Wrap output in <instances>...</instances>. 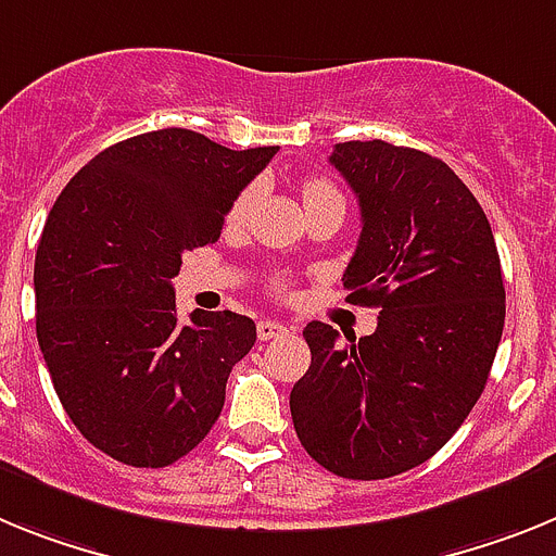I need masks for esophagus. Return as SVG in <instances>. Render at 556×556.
Here are the masks:
<instances>
[{
	"mask_svg": "<svg viewBox=\"0 0 556 556\" xmlns=\"http://www.w3.org/2000/svg\"><path fill=\"white\" fill-rule=\"evenodd\" d=\"M288 336V327L279 325V321H260L257 325V338L260 341H274V338Z\"/></svg>",
	"mask_w": 556,
	"mask_h": 556,
	"instance_id": "34e87169",
	"label": "esophagus"
}]
</instances>
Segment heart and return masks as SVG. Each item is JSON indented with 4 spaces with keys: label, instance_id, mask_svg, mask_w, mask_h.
<instances>
[{
    "label": "heart",
    "instance_id": "obj_1",
    "mask_svg": "<svg viewBox=\"0 0 556 556\" xmlns=\"http://www.w3.org/2000/svg\"><path fill=\"white\" fill-rule=\"evenodd\" d=\"M302 198H305V206H316V204H327V201H341V195H338L336 187L330 185V181H325V178H307L305 185H302ZM251 201H254V190H245L243 195L235 201V206H231L229 218L231 220H243L245 212H249Z\"/></svg>",
    "mask_w": 556,
    "mask_h": 556
}]
</instances>
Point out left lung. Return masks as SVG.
Wrapping results in <instances>:
<instances>
[{
    "label": "left lung",
    "instance_id": "8db88e82",
    "mask_svg": "<svg viewBox=\"0 0 556 556\" xmlns=\"http://www.w3.org/2000/svg\"><path fill=\"white\" fill-rule=\"evenodd\" d=\"M330 162L364 220L344 288L380 316L344 346L330 325L305 327L311 369L293 386L291 417L325 470L389 479L428 462L484 392L504 277L484 210L442 159L371 139L336 144Z\"/></svg>",
    "mask_w": 556,
    "mask_h": 556
}]
</instances>
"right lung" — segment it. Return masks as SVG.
<instances>
[{"mask_svg":"<svg viewBox=\"0 0 556 556\" xmlns=\"http://www.w3.org/2000/svg\"><path fill=\"white\" fill-rule=\"evenodd\" d=\"M277 151H229L187 128L139 134L80 167L47 215L38 346L77 431L123 465H173L220 417L257 327L231 311H192L181 325L170 279L185 251L218 243Z\"/></svg>","mask_w":556,"mask_h":556,"instance_id":"obj_1","label":"right lung"}]
</instances>
